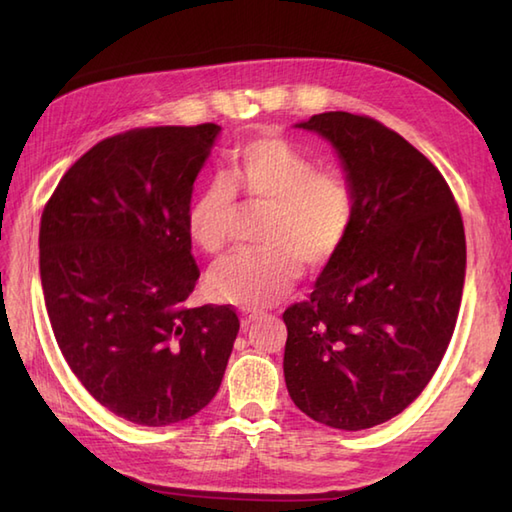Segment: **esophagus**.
<instances>
[{
	"instance_id": "34e87169",
	"label": "esophagus",
	"mask_w": 512,
	"mask_h": 512,
	"mask_svg": "<svg viewBox=\"0 0 512 512\" xmlns=\"http://www.w3.org/2000/svg\"><path fill=\"white\" fill-rule=\"evenodd\" d=\"M264 310H257V308H242V328H248L250 323L262 319L264 317Z\"/></svg>"
}]
</instances>
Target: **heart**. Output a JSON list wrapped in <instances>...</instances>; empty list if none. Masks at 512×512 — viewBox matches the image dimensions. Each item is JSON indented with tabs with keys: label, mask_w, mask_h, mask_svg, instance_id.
<instances>
[{
	"label": "heart",
	"mask_w": 512,
	"mask_h": 512,
	"mask_svg": "<svg viewBox=\"0 0 512 512\" xmlns=\"http://www.w3.org/2000/svg\"><path fill=\"white\" fill-rule=\"evenodd\" d=\"M235 195L268 204L259 233L266 246L222 259L209 286L220 299L250 308L284 297L301 277L303 259L310 266L332 259L354 224L350 182L336 171H319L310 156L277 136H259L235 149L220 178L195 193L187 228L206 253L226 246Z\"/></svg>",
	"instance_id": "b5f03b06"
}]
</instances>
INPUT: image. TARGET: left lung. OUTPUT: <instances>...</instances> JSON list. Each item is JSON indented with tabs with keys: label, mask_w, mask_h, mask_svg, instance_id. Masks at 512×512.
Segmentation results:
<instances>
[{
	"label": "left lung",
	"mask_w": 512,
	"mask_h": 512,
	"mask_svg": "<svg viewBox=\"0 0 512 512\" xmlns=\"http://www.w3.org/2000/svg\"><path fill=\"white\" fill-rule=\"evenodd\" d=\"M297 127L330 140L356 213L310 297L284 312L286 387L312 420L361 431L405 411L447 352L464 224L442 173L394 129L350 112Z\"/></svg>",
	"instance_id": "1"
}]
</instances>
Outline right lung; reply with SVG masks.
Returning a JSON list of instances; mask_svg holds the SVG:
<instances>
[{
	"instance_id": "right-lung-1",
	"label": "right lung",
	"mask_w": 512,
	"mask_h": 512,
	"mask_svg": "<svg viewBox=\"0 0 512 512\" xmlns=\"http://www.w3.org/2000/svg\"><path fill=\"white\" fill-rule=\"evenodd\" d=\"M220 129L105 138L65 171L41 215V286L59 350L94 400L145 427L209 405L239 330L231 306H184L200 277L187 211Z\"/></svg>"
}]
</instances>
